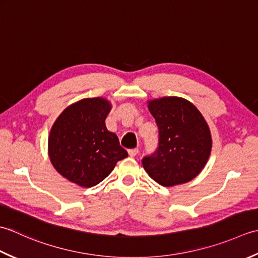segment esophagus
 Listing matches in <instances>:
<instances>
[{"label": "esophagus", "instance_id": "34e87169", "mask_svg": "<svg viewBox=\"0 0 258 258\" xmlns=\"http://www.w3.org/2000/svg\"><path fill=\"white\" fill-rule=\"evenodd\" d=\"M139 152V149L138 148H134V149H129L128 150V154L130 157H135L137 154Z\"/></svg>", "mask_w": 258, "mask_h": 258}]
</instances>
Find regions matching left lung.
Segmentation results:
<instances>
[{
	"mask_svg": "<svg viewBox=\"0 0 258 258\" xmlns=\"http://www.w3.org/2000/svg\"><path fill=\"white\" fill-rule=\"evenodd\" d=\"M149 111L158 127V146L143 158L145 170L166 187L194 179L212 150V136L202 113L177 97L150 101Z\"/></svg>",
	"mask_w": 258,
	"mask_h": 258,
	"instance_id": "left-lung-1",
	"label": "left lung"
}]
</instances>
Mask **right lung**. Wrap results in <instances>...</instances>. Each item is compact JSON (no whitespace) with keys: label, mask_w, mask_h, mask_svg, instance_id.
<instances>
[{"label":"right lung","mask_w":258,"mask_h":258,"mask_svg":"<svg viewBox=\"0 0 258 258\" xmlns=\"http://www.w3.org/2000/svg\"><path fill=\"white\" fill-rule=\"evenodd\" d=\"M111 109L102 98L83 99L68 107L49 136V156L56 171L79 186L92 187L113 170L128 152L104 120Z\"/></svg>","instance_id":"1"}]
</instances>
